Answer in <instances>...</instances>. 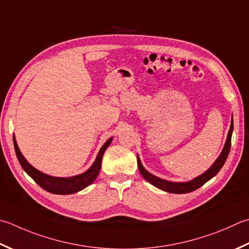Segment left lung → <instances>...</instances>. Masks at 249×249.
Masks as SVG:
<instances>
[{
	"mask_svg": "<svg viewBox=\"0 0 249 249\" xmlns=\"http://www.w3.org/2000/svg\"><path fill=\"white\" fill-rule=\"evenodd\" d=\"M232 133H233V116L231 120L230 129H229V133L227 136L226 143H225V145H223V149L221 151L220 155H219L217 160L213 162V164L206 170L205 173H203L202 175H199V176H197L196 178H194L192 180H189V181L174 182V181H169V180L162 179L158 176H154V175L149 173L148 170L143 167L142 163H141V160L137 155L139 172L148 182H150L154 187L163 190V191H165V192L175 193V194H183V193L192 192V191H194V190H196L199 187H202L204 183H206L208 180H211L213 177H215L219 170H220L221 167L223 166V164L226 163L229 152H230V149H231Z\"/></svg>",
	"mask_w": 249,
	"mask_h": 249,
	"instance_id": "obj_1",
	"label": "left lung"
}]
</instances>
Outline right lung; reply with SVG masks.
I'll return each instance as SVG.
<instances>
[{
    "label": "right lung",
    "instance_id": "right-lung-1",
    "mask_svg": "<svg viewBox=\"0 0 249 249\" xmlns=\"http://www.w3.org/2000/svg\"><path fill=\"white\" fill-rule=\"evenodd\" d=\"M112 139H113V137H111L110 139L106 141L105 144L102 145L101 149L99 150L98 154H97L95 162L92 163L91 166L87 169L86 172L72 177H53L51 176V175L42 173L41 170L33 167L26 160V158L23 157L20 150H19L15 135L13 137L15 152H16L17 159L24 172H26L29 176L38 184V186L43 188L44 190H46L47 192L53 194H61V196H67V194H73L79 192L81 190L85 189L86 187L90 186V184L95 181L100 172L102 157H104V153L106 152L107 148H108L110 143L112 142Z\"/></svg>",
    "mask_w": 249,
    "mask_h": 249
}]
</instances>
